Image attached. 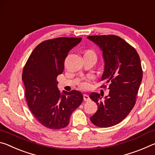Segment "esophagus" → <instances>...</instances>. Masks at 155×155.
Listing matches in <instances>:
<instances>
[{
  "instance_id": "34e87169",
  "label": "esophagus",
  "mask_w": 155,
  "mask_h": 155,
  "mask_svg": "<svg viewBox=\"0 0 155 155\" xmlns=\"http://www.w3.org/2000/svg\"><path fill=\"white\" fill-rule=\"evenodd\" d=\"M83 99L85 101H89L90 100V97L87 94H83Z\"/></svg>"
}]
</instances>
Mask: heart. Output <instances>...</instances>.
Wrapping results in <instances>:
<instances>
[{
	"label": "heart",
	"mask_w": 155,
	"mask_h": 155,
	"mask_svg": "<svg viewBox=\"0 0 155 155\" xmlns=\"http://www.w3.org/2000/svg\"><path fill=\"white\" fill-rule=\"evenodd\" d=\"M86 52H93L91 51H87ZM89 83L87 81H83V82H81L80 83V87L82 88V89H87L89 87Z\"/></svg>",
	"instance_id": "1"
}]
</instances>
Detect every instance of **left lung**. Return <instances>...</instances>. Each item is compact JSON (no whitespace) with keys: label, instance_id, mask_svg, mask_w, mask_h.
<instances>
[{"label":"left lung","instance_id":"obj_1","mask_svg":"<svg viewBox=\"0 0 155 155\" xmlns=\"http://www.w3.org/2000/svg\"><path fill=\"white\" fill-rule=\"evenodd\" d=\"M87 38L103 51L104 68L101 81L109 83V95L104 100L98 93L90 95L98 106L90 120L98 127H110L122 122L135 105L143 77L140 58L136 50L118 36Z\"/></svg>","mask_w":155,"mask_h":155}]
</instances>
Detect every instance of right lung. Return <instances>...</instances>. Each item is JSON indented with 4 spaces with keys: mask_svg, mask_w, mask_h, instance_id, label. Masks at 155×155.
Segmentation results:
<instances>
[{
    "mask_svg": "<svg viewBox=\"0 0 155 155\" xmlns=\"http://www.w3.org/2000/svg\"><path fill=\"white\" fill-rule=\"evenodd\" d=\"M81 38H58L44 41L35 47L22 72L28 106L38 121L51 129L67 127L72 112L80 106L83 94L57 87V77L64 70L68 52Z\"/></svg>",
    "mask_w": 155,
    "mask_h": 155,
    "instance_id": "right-lung-1",
    "label": "right lung"
}]
</instances>
